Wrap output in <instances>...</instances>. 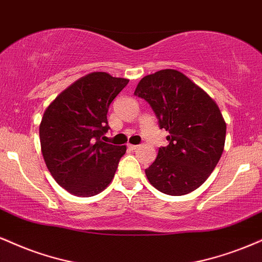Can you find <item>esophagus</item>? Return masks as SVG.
<instances>
[{
  "instance_id": "34e87169",
  "label": "esophagus",
  "mask_w": 262,
  "mask_h": 262,
  "mask_svg": "<svg viewBox=\"0 0 262 262\" xmlns=\"http://www.w3.org/2000/svg\"><path fill=\"white\" fill-rule=\"evenodd\" d=\"M128 149L132 150V151H135V150L139 149V145H132V144H129V145H128Z\"/></svg>"
}]
</instances>
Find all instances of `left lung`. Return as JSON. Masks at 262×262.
I'll use <instances>...</instances> for the list:
<instances>
[{"mask_svg": "<svg viewBox=\"0 0 262 262\" xmlns=\"http://www.w3.org/2000/svg\"><path fill=\"white\" fill-rule=\"evenodd\" d=\"M134 95L151 106L166 129L167 146L145 169L157 190L184 195L209 178L223 152L226 122L219 106L201 88L174 69H163L139 81Z\"/></svg>", "mask_w": 262, "mask_h": 262, "instance_id": "1", "label": "left lung"}]
</instances>
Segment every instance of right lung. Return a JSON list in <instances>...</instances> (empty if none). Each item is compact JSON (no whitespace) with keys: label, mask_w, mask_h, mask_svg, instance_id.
<instances>
[{"label":"right lung","mask_w":262,"mask_h":262,"mask_svg":"<svg viewBox=\"0 0 262 262\" xmlns=\"http://www.w3.org/2000/svg\"><path fill=\"white\" fill-rule=\"evenodd\" d=\"M128 79L105 72L85 75L46 108L40 124L43 160L55 181L77 196H93L111 183L127 147L102 141L107 112Z\"/></svg>","instance_id":"1"}]
</instances>
